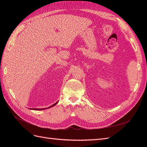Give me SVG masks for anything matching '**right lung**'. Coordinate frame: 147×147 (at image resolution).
I'll list each match as a JSON object with an SVG mask.
<instances>
[{"mask_svg": "<svg viewBox=\"0 0 147 147\" xmlns=\"http://www.w3.org/2000/svg\"><path fill=\"white\" fill-rule=\"evenodd\" d=\"M57 102H56V103L55 104H53V105H52L51 106H50V107H53V106H55V105H56V104H57ZM50 107H48V109L50 108ZM48 109V108H45V109H32V110H44V109Z\"/></svg>", "mask_w": 147, "mask_h": 147, "instance_id": "add662e5", "label": "right lung"}]
</instances>
